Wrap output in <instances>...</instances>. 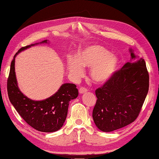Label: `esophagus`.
Listing matches in <instances>:
<instances>
[{"label": "esophagus", "instance_id": "1", "mask_svg": "<svg viewBox=\"0 0 159 159\" xmlns=\"http://www.w3.org/2000/svg\"><path fill=\"white\" fill-rule=\"evenodd\" d=\"M87 89H86V88H84V87H81L80 89V90H79V92H80V93H85V92H87Z\"/></svg>", "mask_w": 159, "mask_h": 159}]
</instances>
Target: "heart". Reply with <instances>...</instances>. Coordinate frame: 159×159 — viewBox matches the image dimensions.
<instances>
[{"label":"heart","mask_w":159,"mask_h":159,"mask_svg":"<svg viewBox=\"0 0 159 159\" xmlns=\"http://www.w3.org/2000/svg\"><path fill=\"white\" fill-rule=\"evenodd\" d=\"M119 59L107 49L98 45L84 48L77 58L70 59L67 67L70 74L75 79L84 74V67H91L90 77L97 83H105L116 73Z\"/></svg>","instance_id":"heart-1"}]
</instances>
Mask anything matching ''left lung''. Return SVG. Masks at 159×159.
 Instances as JSON below:
<instances>
[{
    "mask_svg": "<svg viewBox=\"0 0 159 159\" xmlns=\"http://www.w3.org/2000/svg\"><path fill=\"white\" fill-rule=\"evenodd\" d=\"M130 61L96 90L92 117L98 129L112 132L134 122L149 91V77L144 60L129 49ZM139 59L137 61L134 60Z\"/></svg>",
    "mask_w": 159,
    "mask_h": 159,
    "instance_id": "1",
    "label": "left lung"
}]
</instances>
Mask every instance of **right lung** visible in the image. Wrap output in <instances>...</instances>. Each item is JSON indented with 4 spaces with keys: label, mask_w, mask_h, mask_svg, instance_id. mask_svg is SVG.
<instances>
[{
    "label": "right lung",
    "mask_w": 159,
    "mask_h": 159,
    "mask_svg": "<svg viewBox=\"0 0 159 159\" xmlns=\"http://www.w3.org/2000/svg\"><path fill=\"white\" fill-rule=\"evenodd\" d=\"M47 43L48 40H44L21 48L17 52L10 65L7 88L10 103L26 123L38 131L53 132L58 131L63 125L70 101L77 97L76 85L65 83L51 97L41 101L32 100L19 89L15 68V58L18 53L39 43Z\"/></svg>",
    "instance_id": "1"
}]
</instances>
